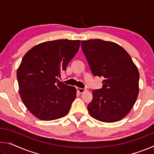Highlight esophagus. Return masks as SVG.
I'll return each instance as SVG.
<instances>
[{"mask_svg": "<svg viewBox=\"0 0 154 154\" xmlns=\"http://www.w3.org/2000/svg\"><path fill=\"white\" fill-rule=\"evenodd\" d=\"M77 90L78 92H79V93H83L84 92H85L86 91V89L85 88H77Z\"/></svg>", "mask_w": 154, "mask_h": 154, "instance_id": "1", "label": "esophagus"}]
</instances>
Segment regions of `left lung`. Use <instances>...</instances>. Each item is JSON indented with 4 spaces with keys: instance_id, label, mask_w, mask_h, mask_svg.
Returning a JSON list of instances; mask_svg holds the SVG:
<instances>
[{
    "instance_id": "8db88e82",
    "label": "left lung",
    "mask_w": 154,
    "mask_h": 154,
    "mask_svg": "<svg viewBox=\"0 0 154 154\" xmlns=\"http://www.w3.org/2000/svg\"><path fill=\"white\" fill-rule=\"evenodd\" d=\"M82 49L94 76L104 78L102 88L93 90L88 112L100 122L121 120L131 110L139 94L137 66L122 47L111 41H82Z\"/></svg>"
}]
</instances>
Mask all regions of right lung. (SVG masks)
Listing matches in <instances>:
<instances>
[{
  "instance_id": "right-lung-1",
  "label": "right lung",
  "mask_w": 154,
  "mask_h": 154,
  "mask_svg": "<svg viewBox=\"0 0 154 154\" xmlns=\"http://www.w3.org/2000/svg\"><path fill=\"white\" fill-rule=\"evenodd\" d=\"M80 40L47 41L30 49L17 69L22 102L41 120H54L69 113L76 88L59 82L60 72L77 53Z\"/></svg>"
}]
</instances>
